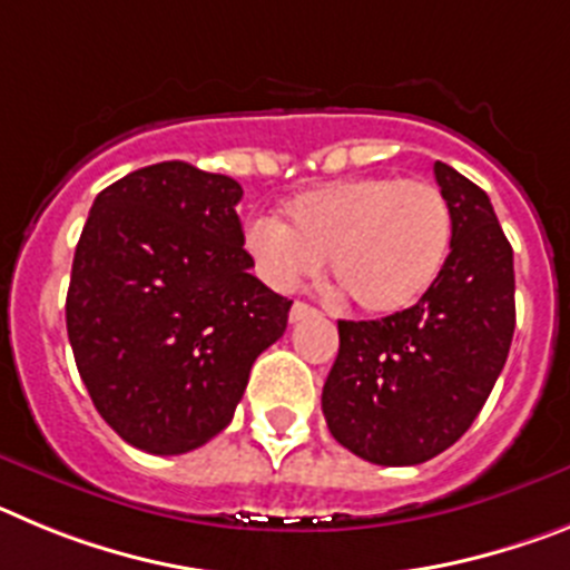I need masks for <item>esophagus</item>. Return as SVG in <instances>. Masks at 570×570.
<instances>
[{
	"label": "esophagus",
	"instance_id": "obj_1",
	"mask_svg": "<svg viewBox=\"0 0 570 570\" xmlns=\"http://www.w3.org/2000/svg\"><path fill=\"white\" fill-rule=\"evenodd\" d=\"M311 314H316V311L311 308V305H305V302H294V305H291V322H299Z\"/></svg>",
	"mask_w": 570,
	"mask_h": 570
}]
</instances>
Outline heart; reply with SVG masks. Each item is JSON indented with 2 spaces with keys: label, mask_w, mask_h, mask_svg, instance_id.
I'll return each instance as SVG.
<instances>
[{
  "label": "heart",
  "mask_w": 570,
  "mask_h": 570,
  "mask_svg": "<svg viewBox=\"0 0 570 570\" xmlns=\"http://www.w3.org/2000/svg\"><path fill=\"white\" fill-rule=\"evenodd\" d=\"M454 216L436 185L402 176H356L320 185L285 205V225L256 219L245 250L276 291L320 274L365 314L411 308L431 291L451 250Z\"/></svg>",
  "instance_id": "1"
}]
</instances>
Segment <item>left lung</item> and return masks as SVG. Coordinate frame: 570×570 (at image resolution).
Here are the masks:
<instances>
[{"label": "left lung", "mask_w": 570, "mask_h": 570, "mask_svg": "<svg viewBox=\"0 0 570 570\" xmlns=\"http://www.w3.org/2000/svg\"><path fill=\"white\" fill-rule=\"evenodd\" d=\"M434 176L454 216L451 254L416 305L340 320L322 414L342 448L374 465H420L465 434L511 351L513 250L482 188L451 165Z\"/></svg>", "instance_id": "1"}]
</instances>
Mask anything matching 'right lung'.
<instances>
[{
    "label": "right lung",
    "mask_w": 570,
    "mask_h": 570,
    "mask_svg": "<svg viewBox=\"0 0 570 570\" xmlns=\"http://www.w3.org/2000/svg\"><path fill=\"white\" fill-rule=\"evenodd\" d=\"M236 179L188 163L122 176L94 199L73 271L68 340L102 420L148 454H188L239 405L291 299L250 268Z\"/></svg>",
    "instance_id": "add662e5"
}]
</instances>
